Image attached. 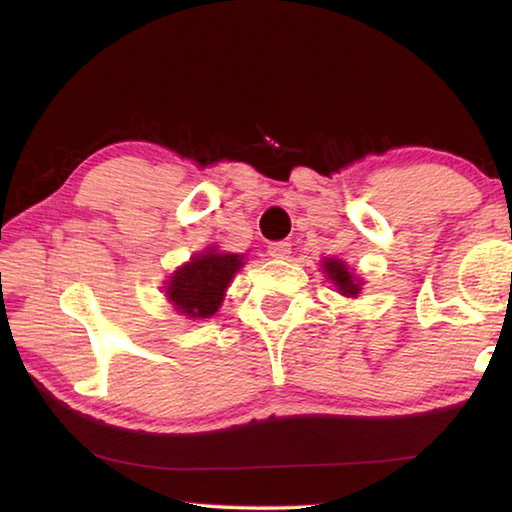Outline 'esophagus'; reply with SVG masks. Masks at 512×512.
<instances>
[{
  "mask_svg": "<svg viewBox=\"0 0 512 512\" xmlns=\"http://www.w3.org/2000/svg\"><path fill=\"white\" fill-rule=\"evenodd\" d=\"M268 255L275 259H286L291 255V244L288 241H273V244H268Z\"/></svg>",
  "mask_w": 512,
  "mask_h": 512,
  "instance_id": "obj_1",
  "label": "esophagus"
}]
</instances>
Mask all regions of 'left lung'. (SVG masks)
Returning <instances> with one entry per match:
<instances>
[{
    "instance_id": "1",
    "label": "left lung",
    "mask_w": 512,
    "mask_h": 512,
    "mask_svg": "<svg viewBox=\"0 0 512 512\" xmlns=\"http://www.w3.org/2000/svg\"><path fill=\"white\" fill-rule=\"evenodd\" d=\"M322 268L329 280L333 282V286L338 288L340 295L358 297V293L362 291V280H358V277L349 271L345 262H340L336 257H327L322 262Z\"/></svg>"
}]
</instances>
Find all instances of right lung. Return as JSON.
<instances>
[{
	"mask_svg": "<svg viewBox=\"0 0 512 512\" xmlns=\"http://www.w3.org/2000/svg\"><path fill=\"white\" fill-rule=\"evenodd\" d=\"M241 266H244V255L206 248L170 275L167 286H163L165 297L172 302L176 313L185 318H210L219 311L226 288Z\"/></svg>",
	"mask_w": 512,
	"mask_h": 512,
	"instance_id": "obj_1",
	"label": "right lung"
}]
</instances>
